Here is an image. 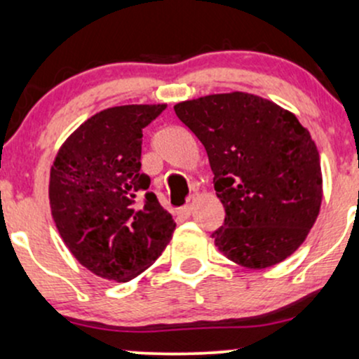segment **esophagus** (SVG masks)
<instances>
[{
    "label": "esophagus",
    "mask_w": 359,
    "mask_h": 359,
    "mask_svg": "<svg viewBox=\"0 0 359 359\" xmlns=\"http://www.w3.org/2000/svg\"><path fill=\"white\" fill-rule=\"evenodd\" d=\"M196 199H197L196 196H189V197H187V201H185V204L182 205V208L179 209L180 216H184V217L191 216V212H192V209H194V204H196Z\"/></svg>",
    "instance_id": "esophagus-1"
}]
</instances>
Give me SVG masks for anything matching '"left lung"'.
Instances as JSON below:
<instances>
[{
    "label": "left lung",
    "mask_w": 359,
    "mask_h": 359,
    "mask_svg": "<svg viewBox=\"0 0 359 359\" xmlns=\"http://www.w3.org/2000/svg\"><path fill=\"white\" fill-rule=\"evenodd\" d=\"M199 138L224 205L217 250L246 269L290 257L314 226L323 201L316 143L295 114L248 93L211 94L174 106Z\"/></svg>",
    "instance_id": "obj_1"
}]
</instances>
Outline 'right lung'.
<instances>
[{
  "label": "right lung",
  "instance_id": "right-lung-1",
  "mask_svg": "<svg viewBox=\"0 0 359 359\" xmlns=\"http://www.w3.org/2000/svg\"><path fill=\"white\" fill-rule=\"evenodd\" d=\"M167 104L114 106L65 140L50 168L52 217L65 246L101 278L128 282L172 240L175 222L142 174L143 128Z\"/></svg>",
  "mask_w": 359,
  "mask_h": 359
}]
</instances>
